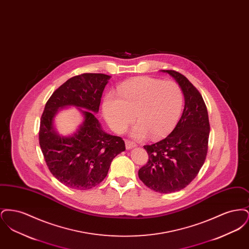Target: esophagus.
Wrapping results in <instances>:
<instances>
[{"instance_id": "esophagus-1", "label": "esophagus", "mask_w": 249, "mask_h": 249, "mask_svg": "<svg viewBox=\"0 0 249 249\" xmlns=\"http://www.w3.org/2000/svg\"><path fill=\"white\" fill-rule=\"evenodd\" d=\"M125 144H126V148H127V149H131V148H133V147L136 146V144H135L134 142H130L129 140H126V141H125Z\"/></svg>"}]
</instances>
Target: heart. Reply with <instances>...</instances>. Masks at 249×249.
<instances>
[{"instance_id":"b5f03b06","label":"heart","mask_w":249,"mask_h":249,"mask_svg":"<svg viewBox=\"0 0 249 249\" xmlns=\"http://www.w3.org/2000/svg\"><path fill=\"white\" fill-rule=\"evenodd\" d=\"M116 95L107 93L103 114L109 127L121 133L134 119L131 135L136 139L161 138L175 128L183 107V92L174 81L138 76L120 84Z\"/></svg>"}]
</instances>
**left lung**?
Wrapping results in <instances>:
<instances>
[{
	"mask_svg": "<svg viewBox=\"0 0 249 249\" xmlns=\"http://www.w3.org/2000/svg\"><path fill=\"white\" fill-rule=\"evenodd\" d=\"M161 71L178 82L185 107L176 128L166 138L143 146L148 160L138 176L150 190L172 193L186 188L201 170L207 155L210 125L201 93L189 79L178 71Z\"/></svg>",
	"mask_w": 249,
	"mask_h": 249,
	"instance_id": "left-lung-1",
	"label": "left lung"
}]
</instances>
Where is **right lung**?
<instances>
[{"instance_id": "1", "label": "right lung", "mask_w": 249, "mask_h": 249, "mask_svg": "<svg viewBox=\"0 0 249 249\" xmlns=\"http://www.w3.org/2000/svg\"><path fill=\"white\" fill-rule=\"evenodd\" d=\"M104 73H82L68 79L48 99L40 121L39 143L50 173L74 190H89L107 178L114 158L125 150V142L103 130L94 113L110 79ZM74 106L84 122L70 137L59 136L53 118L60 108Z\"/></svg>"}]
</instances>
